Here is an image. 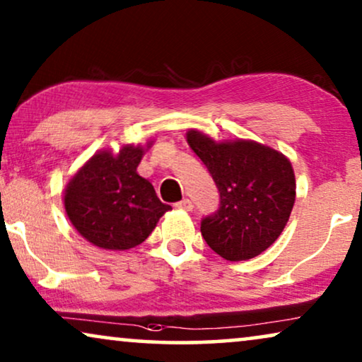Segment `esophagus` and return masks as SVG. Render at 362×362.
<instances>
[{
  "label": "esophagus",
  "mask_w": 362,
  "mask_h": 362,
  "mask_svg": "<svg viewBox=\"0 0 362 362\" xmlns=\"http://www.w3.org/2000/svg\"><path fill=\"white\" fill-rule=\"evenodd\" d=\"M177 209H182V211H192L194 209V204H192V201L191 199H182V201H180V202H176L175 204Z\"/></svg>",
  "instance_id": "1"
}]
</instances>
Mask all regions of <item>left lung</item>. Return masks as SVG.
I'll use <instances>...</instances> for the list:
<instances>
[{"instance_id": "obj_1", "label": "left lung", "mask_w": 362, "mask_h": 362, "mask_svg": "<svg viewBox=\"0 0 362 362\" xmlns=\"http://www.w3.org/2000/svg\"><path fill=\"white\" fill-rule=\"evenodd\" d=\"M186 140L221 192L219 209L201 222L202 237L222 259H254L290 219L296 196L290 160L254 140L216 141L197 130L187 132Z\"/></svg>"}]
</instances>
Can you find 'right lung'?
<instances>
[{
  "label": "right lung",
  "mask_w": 362,
  "mask_h": 362,
  "mask_svg": "<svg viewBox=\"0 0 362 362\" xmlns=\"http://www.w3.org/2000/svg\"><path fill=\"white\" fill-rule=\"evenodd\" d=\"M146 146L123 145L120 151H97L72 176L64 191V207L72 226L92 245L128 250L140 245L171 209L155 187L136 173Z\"/></svg>",
  "instance_id": "1"
}]
</instances>
